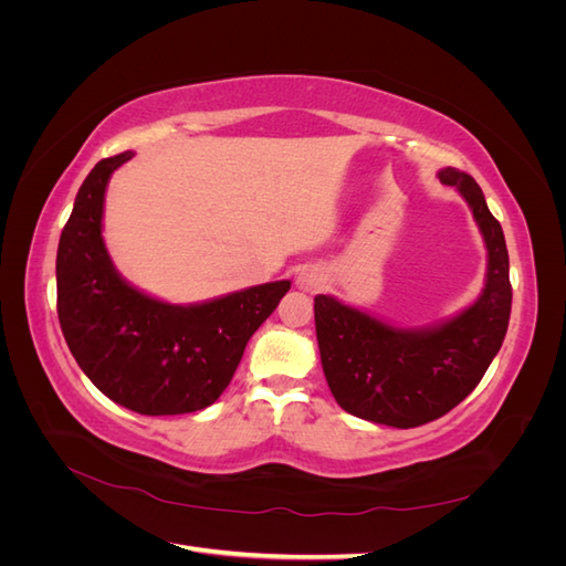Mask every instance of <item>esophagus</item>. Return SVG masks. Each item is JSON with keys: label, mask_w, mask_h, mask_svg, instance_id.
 Instances as JSON below:
<instances>
[{"label": "esophagus", "mask_w": 566, "mask_h": 566, "mask_svg": "<svg viewBox=\"0 0 566 566\" xmlns=\"http://www.w3.org/2000/svg\"><path fill=\"white\" fill-rule=\"evenodd\" d=\"M323 281H325L323 273L314 266H302L295 276V285L304 290V293H316V290L323 285Z\"/></svg>", "instance_id": "obj_1"}]
</instances>
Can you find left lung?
Returning <instances> with one entry per match:
<instances>
[{
    "instance_id": "1",
    "label": "left lung",
    "mask_w": 566,
    "mask_h": 566,
    "mask_svg": "<svg viewBox=\"0 0 566 566\" xmlns=\"http://www.w3.org/2000/svg\"><path fill=\"white\" fill-rule=\"evenodd\" d=\"M441 184L468 200L489 250L479 300L437 328H394L378 318L316 295L314 318L325 380L347 413L378 424L418 427L447 416L484 378L510 321L512 287L505 235L479 184L447 167Z\"/></svg>"
}]
</instances>
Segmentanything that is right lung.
Returning <instances> with one entry per match:
<instances>
[{
    "mask_svg": "<svg viewBox=\"0 0 566 566\" xmlns=\"http://www.w3.org/2000/svg\"><path fill=\"white\" fill-rule=\"evenodd\" d=\"M132 153L104 158L80 186L56 254L61 331L84 375L142 416H181L219 399L248 339L290 281L254 285L202 304H167L115 271L101 235L111 175Z\"/></svg>",
    "mask_w": 566,
    "mask_h": 566,
    "instance_id": "add662e5",
    "label": "right lung"
}]
</instances>
